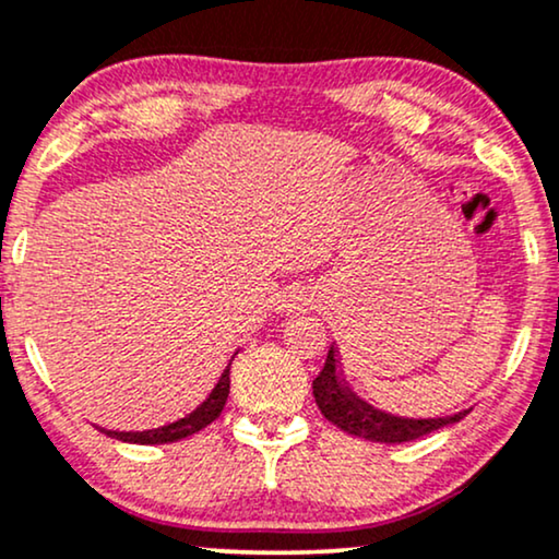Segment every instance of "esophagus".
I'll list each match as a JSON object with an SVG mask.
<instances>
[{
	"mask_svg": "<svg viewBox=\"0 0 559 559\" xmlns=\"http://www.w3.org/2000/svg\"><path fill=\"white\" fill-rule=\"evenodd\" d=\"M307 301H309V296L304 288H292V292H286L284 299H281V307H284L286 312H296V309L307 307Z\"/></svg>",
	"mask_w": 559,
	"mask_h": 559,
	"instance_id": "obj_1",
	"label": "esophagus"
}]
</instances>
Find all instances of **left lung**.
<instances>
[{
	"label": "left lung",
	"instance_id": "obj_1",
	"mask_svg": "<svg viewBox=\"0 0 559 559\" xmlns=\"http://www.w3.org/2000/svg\"><path fill=\"white\" fill-rule=\"evenodd\" d=\"M337 356L335 348H330L328 361H324L320 377L314 379L312 390L317 407L322 409V415L332 426H337L345 433L366 438V441H379V443H405L415 441V438L433 433V430L459 423L469 409L456 415H447V418H402V415L384 413V409L371 407L369 402L356 397L348 390L337 369Z\"/></svg>",
	"mask_w": 559,
	"mask_h": 559
}]
</instances>
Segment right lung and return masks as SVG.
Instances as JSON below:
<instances>
[{
  "mask_svg": "<svg viewBox=\"0 0 559 559\" xmlns=\"http://www.w3.org/2000/svg\"><path fill=\"white\" fill-rule=\"evenodd\" d=\"M231 366V361H229ZM229 366L224 369L222 377H218L216 386L211 390V394L206 400L198 405L193 413H188L186 418L169 423V426H162V428H154V430H141V433H118V430H110L108 436L118 438V441H129V443H173V441H180V438H188L198 433V430H203L206 426H211L218 415H222L224 405H227V397H229Z\"/></svg>",
  "mask_w": 559,
  "mask_h": 559,
  "instance_id": "right-lung-1",
  "label": "right lung"
}]
</instances>
